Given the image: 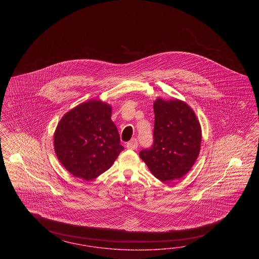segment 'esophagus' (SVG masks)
Segmentation results:
<instances>
[{"label":"esophagus","instance_id":"34e87169","mask_svg":"<svg viewBox=\"0 0 259 259\" xmlns=\"http://www.w3.org/2000/svg\"><path fill=\"white\" fill-rule=\"evenodd\" d=\"M138 145H139L138 140L137 139H132L129 142H127L126 147L129 150H136L138 148Z\"/></svg>","mask_w":259,"mask_h":259}]
</instances>
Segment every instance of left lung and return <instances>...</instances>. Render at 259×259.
Masks as SVG:
<instances>
[{"mask_svg": "<svg viewBox=\"0 0 259 259\" xmlns=\"http://www.w3.org/2000/svg\"><path fill=\"white\" fill-rule=\"evenodd\" d=\"M153 144L141 150L140 157L151 172L163 182L181 179L198 157L201 128L194 111L179 100L154 103Z\"/></svg>", "mask_w": 259, "mask_h": 259, "instance_id": "left-lung-1", "label": "left lung"}]
</instances>
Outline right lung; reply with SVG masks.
<instances>
[{"label": "right lung", "instance_id": "obj_1", "mask_svg": "<svg viewBox=\"0 0 259 259\" xmlns=\"http://www.w3.org/2000/svg\"><path fill=\"white\" fill-rule=\"evenodd\" d=\"M111 113L108 104L90 101L66 113L59 122L54 136L56 155L74 177L94 180L124 149Z\"/></svg>", "mask_w": 259, "mask_h": 259}]
</instances>
